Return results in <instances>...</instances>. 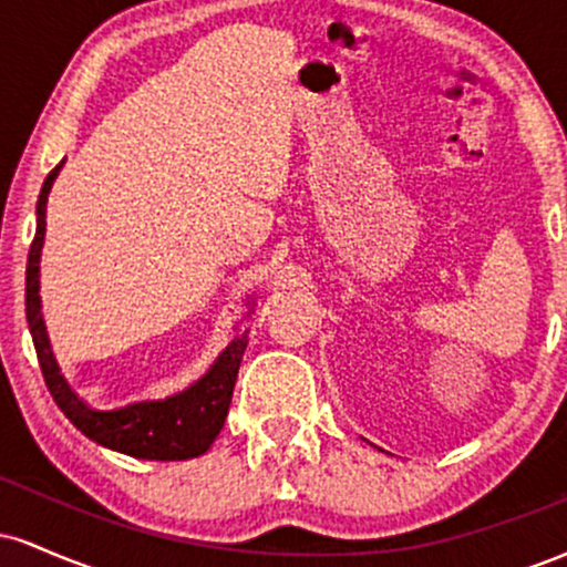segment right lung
Segmentation results:
<instances>
[{
    "label": "right lung",
    "mask_w": 567,
    "mask_h": 567,
    "mask_svg": "<svg viewBox=\"0 0 567 567\" xmlns=\"http://www.w3.org/2000/svg\"><path fill=\"white\" fill-rule=\"evenodd\" d=\"M63 162L55 165V171L44 178L42 192H39L37 234L29 250V264H25V320H29L31 338H34L44 383H48L55 405L63 410L71 424L80 429L84 437L109 447V451L146 461L197 458L216 442L226 415H229L234 383H237L239 362H243L250 330L234 336L229 347L220 351L202 379L186 386L184 392L165 396V400L130 402V405L114 410L90 408L87 402L80 400V394L69 386L61 368H58L48 328H44L42 298H39V261H42L44 226H48V220H44V216H48V197ZM252 306H256V301L247 298V315H252Z\"/></svg>",
    "instance_id": "right-lung-1"
}]
</instances>
